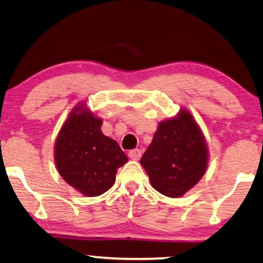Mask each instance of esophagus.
Instances as JSON below:
<instances>
[{
  "label": "esophagus",
  "mask_w": 263,
  "mask_h": 263,
  "mask_svg": "<svg viewBox=\"0 0 263 263\" xmlns=\"http://www.w3.org/2000/svg\"><path fill=\"white\" fill-rule=\"evenodd\" d=\"M141 155H142V152L139 151V149H132V151L128 152L129 159H132V160H139Z\"/></svg>",
  "instance_id": "1"
}]
</instances>
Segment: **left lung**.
Segmentation results:
<instances>
[{
  "label": "left lung",
  "mask_w": 263,
  "mask_h": 263,
  "mask_svg": "<svg viewBox=\"0 0 263 263\" xmlns=\"http://www.w3.org/2000/svg\"><path fill=\"white\" fill-rule=\"evenodd\" d=\"M141 164L156 191L178 198L200 181L208 166V147L191 112L159 124Z\"/></svg>",
  "instance_id": "obj_1"
}]
</instances>
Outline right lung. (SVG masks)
<instances>
[{"mask_svg":"<svg viewBox=\"0 0 263 263\" xmlns=\"http://www.w3.org/2000/svg\"><path fill=\"white\" fill-rule=\"evenodd\" d=\"M79 107L71 111L55 142L59 174L76 191L97 197L112 187L127 156L114 139L103 135L102 120Z\"/></svg>","mask_w":263,"mask_h":263,"instance_id":"obj_1","label":"right lung"}]
</instances>
